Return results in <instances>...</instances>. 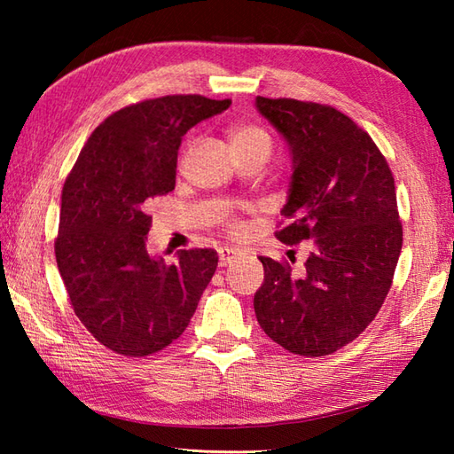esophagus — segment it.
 Instances as JSON below:
<instances>
[{"label": "esophagus", "mask_w": 454, "mask_h": 454, "mask_svg": "<svg viewBox=\"0 0 454 454\" xmlns=\"http://www.w3.org/2000/svg\"><path fill=\"white\" fill-rule=\"evenodd\" d=\"M239 254L238 249H234V247H220L218 249V257H220V267H226L228 263H232L234 259H238Z\"/></svg>", "instance_id": "34e87169"}]
</instances>
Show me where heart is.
Listing matches in <instances>:
<instances>
[{
	"mask_svg": "<svg viewBox=\"0 0 454 454\" xmlns=\"http://www.w3.org/2000/svg\"><path fill=\"white\" fill-rule=\"evenodd\" d=\"M230 144H232L234 152L239 150H249V148H265L271 152V137L263 130L255 127V124H239L230 130ZM228 228L232 234H242L244 226L236 220L228 222Z\"/></svg>",
	"mask_w": 454,
	"mask_h": 454,
	"instance_id": "heart-1",
	"label": "heart"
}]
</instances>
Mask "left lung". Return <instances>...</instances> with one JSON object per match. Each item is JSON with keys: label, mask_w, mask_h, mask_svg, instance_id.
<instances>
[{"label": "left lung", "mask_w": 454, "mask_h": 454, "mask_svg": "<svg viewBox=\"0 0 454 454\" xmlns=\"http://www.w3.org/2000/svg\"><path fill=\"white\" fill-rule=\"evenodd\" d=\"M255 107L293 156L281 210L291 222L275 236L288 246L312 239L298 277L259 257L257 322L286 351L332 355L364 332L392 286L402 252L392 171L369 134L330 105L257 98Z\"/></svg>", "instance_id": "obj_1"}]
</instances>
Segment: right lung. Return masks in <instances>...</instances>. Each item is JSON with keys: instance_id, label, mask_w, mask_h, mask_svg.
Masks as SVG:
<instances>
[{"instance_id": "1", "label": "right lung", "mask_w": 454, "mask_h": 454, "mask_svg": "<svg viewBox=\"0 0 454 454\" xmlns=\"http://www.w3.org/2000/svg\"><path fill=\"white\" fill-rule=\"evenodd\" d=\"M230 99L166 95L105 119L66 177L54 242L58 271L80 322L124 356L161 351L185 332L216 271L215 249L150 255L153 197L176 189L181 138Z\"/></svg>"}]
</instances>
